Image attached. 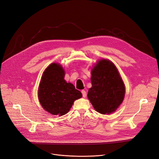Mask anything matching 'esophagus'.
<instances>
[{"label":"esophagus","instance_id":"esophagus-1","mask_svg":"<svg viewBox=\"0 0 159 159\" xmlns=\"http://www.w3.org/2000/svg\"><path fill=\"white\" fill-rule=\"evenodd\" d=\"M81 92H82V97H83V98H86V91L85 90H82Z\"/></svg>","mask_w":159,"mask_h":159}]
</instances>
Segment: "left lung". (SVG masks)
<instances>
[{
    "mask_svg": "<svg viewBox=\"0 0 159 159\" xmlns=\"http://www.w3.org/2000/svg\"><path fill=\"white\" fill-rule=\"evenodd\" d=\"M91 82L88 98L95 110L102 114L114 112L123 102L125 88L114 64L99 60L92 70Z\"/></svg>",
    "mask_w": 159,
    "mask_h": 159,
    "instance_id": "1",
    "label": "left lung"
}]
</instances>
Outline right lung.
Returning a JSON list of instances; mask_svg holds the SVG:
<instances>
[{
  "instance_id": "1",
  "label": "right lung",
  "mask_w": 159,
  "mask_h": 159,
  "mask_svg": "<svg viewBox=\"0 0 159 159\" xmlns=\"http://www.w3.org/2000/svg\"><path fill=\"white\" fill-rule=\"evenodd\" d=\"M64 70L58 64H51L45 70L38 89L41 105L52 115L67 114L73 102L80 98L82 93L71 83L64 80Z\"/></svg>"
}]
</instances>
